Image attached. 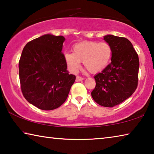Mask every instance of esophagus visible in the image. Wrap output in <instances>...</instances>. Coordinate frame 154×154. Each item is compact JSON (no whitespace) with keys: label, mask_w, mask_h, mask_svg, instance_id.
<instances>
[{"label":"esophagus","mask_w":154,"mask_h":154,"mask_svg":"<svg viewBox=\"0 0 154 154\" xmlns=\"http://www.w3.org/2000/svg\"><path fill=\"white\" fill-rule=\"evenodd\" d=\"M83 79V78L80 77V76H77L76 77V82H81V81H82Z\"/></svg>","instance_id":"esophagus-1"}]
</instances>
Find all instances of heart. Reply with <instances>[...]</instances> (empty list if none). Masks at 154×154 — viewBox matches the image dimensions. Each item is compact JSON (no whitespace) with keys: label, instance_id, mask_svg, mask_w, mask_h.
Here are the masks:
<instances>
[{"label":"heart","instance_id":"heart-1","mask_svg":"<svg viewBox=\"0 0 154 154\" xmlns=\"http://www.w3.org/2000/svg\"><path fill=\"white\" fill-rule=\"evenodd\" d=\"M73 53H66L64 59L68 66L76 72L83 62L85 67L92 73H96L107 66L110 60L112 49L107 43L83 41L72 48Z\"/></svg>","mask_w":154,"mask_h":154}]
</instances>
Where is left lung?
<instances>
[{"mask_svg":"<svg viewBox=\"0 0 154 154\" xmlns=\"http://www.w3.org/2000/svg\"><path fill=\"white\" fill-rule=\"evenodd\" d=\"M112 49L111 62L94 76L96 87L91 93L96 103L113 107L124 102L138 85L139 60L131 42L126 38L104 36Z\"/></svg>","mask_w":154,"mask_h":154,"instance_id":"1","label":"left lung"}]
</instances>
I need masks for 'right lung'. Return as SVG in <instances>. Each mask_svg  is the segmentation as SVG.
Returning <instances> with one entry per match:
<instances>
[{
	"instance_id": "add662e5",
	"label": "right lung",
	"mask_w": 154,
	"mask_h": 154,
	"mask_svg": "<svg viewBox=\"0 0 154 154\" xmlns=\"http://www.w3.org/2000/svg\"><path fill=\"white\" fill-rule=\"evenodd\" d=\"M65 38L45 35L28 42L19 61L21 90L28 103L42 110L58 108L76 77L69 75L62 52Z\"/></svg>"
}]
</instances>
